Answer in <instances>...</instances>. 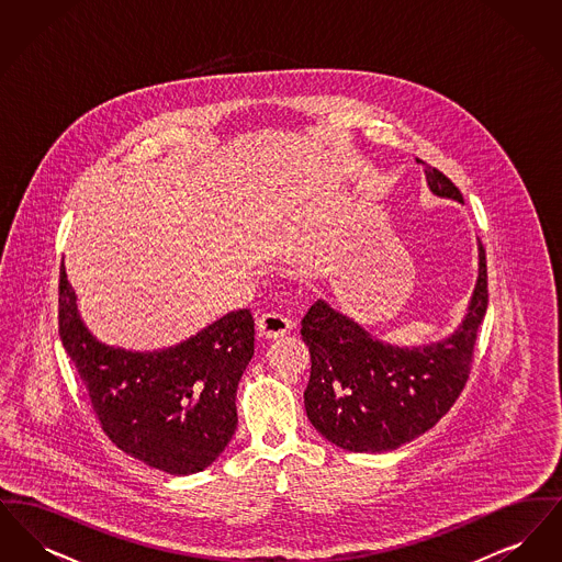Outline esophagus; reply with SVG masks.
Returning <instances> with one entry per match:
<instances>
[{
    "mask_svg": "<svg viewBox=\"0 0 562 562\" xmlns=\"http://www.w3.org/2000/svg\"><path fill=\"white\" fill-rule=\"evenodd\" d=\"M291 328H293V322L289 321L284 314H278V312H268V314L259 316V321H257V330L263 339H280Z\"/></svg>",
    "mask_w": 562,
    "mask_h": 562,
    "instance_id": "esophagus-1",
    "label": "esophagus"
}]
</instances>
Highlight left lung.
I'll use <instances>...</instances> for the list:
<instances>
[{
    "label": "left lung",
    "mask_w": 562,
    "mask_h": 562,
    "mask_svg": "<svg viewBox=\"0 0 562 562\" xmlns=\"http://www.w3.org/2000/svg\"><path fill=\"white\" fill-rule=\"evenodd\" d=\"M429 191L463 202L438 168H426ZM488 305L486 257L479 240V280L468 314L451 337L401 348L318 299L301 322L312 373L305 411L322 436L353 453L394 451L449 413L472 369L476 333Z\"/></svg>",
    "instance_id": "obj_1"
}]
</instances>
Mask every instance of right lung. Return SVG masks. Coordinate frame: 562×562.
<instances>
[{"instance_id": "right-lung-1", "label": "right lung", "mask_w": 562, "mask_h": 562, "mask_svg": "<svg viewBox=\"0 0 562 562\" xmlns=\"http://www.w3.org/2000/svg\"><path fill=\"white\" fill-rule=\"evenodd\" d=\"M58 335L109 440L145 465L177 476L202 472L236 434V392L255 353L248 310L229 312L175 348H109L81 322L60 266Z\"/></svg>"}]
</instances>
